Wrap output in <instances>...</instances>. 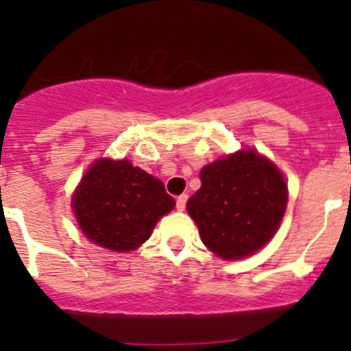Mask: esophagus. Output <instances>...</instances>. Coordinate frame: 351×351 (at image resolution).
<instances>
[{"label":"esophagus","mask_w":351,"mask_h":351,"mask_svg":"<svg viewBox=\"0 0 351 351\" xmlns=\"http://www.w3.org/2000/svg\"><path fill=\"white\" fill-rule=\"evenodd\" d=\"M186 199H189V195L186 194H182L176 197V209H178V211H183V209H185Z\"/></svg>","instance_id":"34e87169"}]
</instances>
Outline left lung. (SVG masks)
Returning <instances> with one entry per match:
<instances>
[{"label":"left lung","instance_id":"obj_1","mask_svg":"<svg viewBox=\"0 0 351 351\" xmlns=\"http://www.w3.org/2000/svg\"><path fill=\"white\" fill-rule=\"evenodd\" d=\"M201 182L186 211L213 253L239 260L274 237L286 211L287 185L270 160L241 150L204 166Z\"/></svg>","mask_w":351,"mask_h":351}]
</instances>
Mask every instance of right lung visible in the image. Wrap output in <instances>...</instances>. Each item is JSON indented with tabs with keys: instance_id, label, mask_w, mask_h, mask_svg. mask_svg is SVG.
<instances>
[{
	"instance_id": "1",
	"label": "right lung",
	"mask_w": 351,
	"mask_h": 351,
	"mask_svg": "<svg viewBox=\"0 0 351 351\" xmlns=\"http://www.w3.org/2000/svg\"><path fill=\"white\" fill-rule=\"evenodd\" d=\"M83 234L112 251H133L175 208L162 182L130 160H97L72 197Z\"/></svg>"
}]
</instances>
